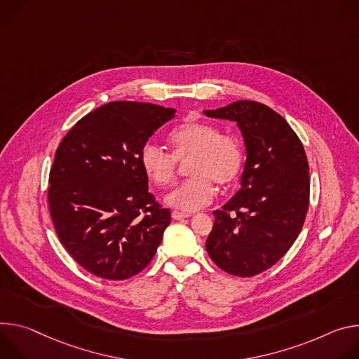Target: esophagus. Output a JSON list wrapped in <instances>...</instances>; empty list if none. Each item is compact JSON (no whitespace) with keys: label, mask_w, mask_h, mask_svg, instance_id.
Segmentation results:
<instances>
[{"label":"esophagus","mask_w":359,"mask_h":359,"mask_svg":"<svg viewBox=\"0 0 359 359\" xmlns=\"http://www.w3.org/2000/svg\"><path fill=\"white\" fill-rule=\"evenodd\" d=\"M171 215H172L174 219H182V218L191 217V214H188V212H181V211H172Z\"/></svg>","instance_id":"34e87169"}]
</instances>
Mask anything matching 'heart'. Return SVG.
<instances>
[{"label": "heart", "instance_id": "1", "mask_svg": "<svg viewBox=\"0 0 359 359\" xmlns=\"http://www.w3.org/2000/svg\"><path fill=\"white\" fill-rule=\"evenodd\" d=\"M172 154L155 144H145L140 152V164L148 180L165 187L172 182L177 161H188L189 180L178 184L164 201L177 210L192 212L207 207L215 195V184L231 185L241 172L243 147L233 135L208 123L192 121L175 128L170 137Z\"/></svg>", "mask_w": 359, "mask_h": 359}]
</instances>
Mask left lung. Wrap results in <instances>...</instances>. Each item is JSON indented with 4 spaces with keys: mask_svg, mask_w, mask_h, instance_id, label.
I'll use <instances>...</instances> for the list:
<instances>
[{
    "mask_svg": "<svg viewBox=\"0 0 359 359\" xmlns=\"http://www.w3.org/2000/svg\"><path fill=\"white\" fill-rule=\"evenodd\" d=\"M204 114L236 123L247 149L241 188L214 211L205 248L225 272L254 276L280 261L302 229L308 159L285 118L261 102L235 101Z\"/></svg>",
    "mask_w": 359,
    "mask_h": 359,
    "instance_id": "8db88e82",
    "label": "left lung"
}]
</instances>
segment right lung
I'll return each instance as SVG.
<instances>
[{"label": "right lung", "instance_id": "1", "mask_svg": "<svg viewBox=\"0 0 359 359\" xmlns=\"http://www.w3.org/2000/svg\"><path fill=\"white\" fill-rule=\"evenodd\" d=\"M174 108L114 101L69 130L50 171L48 204L68 254L88 272L127 280L154 258L171 211L148 192L140 152Z\"/></svg>", "mask_w": 359, "mask_h": 359}]
</instances>
